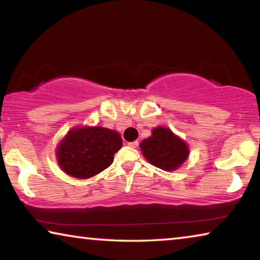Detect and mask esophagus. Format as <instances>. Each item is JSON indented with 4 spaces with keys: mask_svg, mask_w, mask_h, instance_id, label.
I'll return each mask as SVG.
<instances>
[{
    "mask_svg": "<svg viewBox=\"0 0 260 260\" xmlns=\"http://www.w3.org/2000/svg\"><path fill=\"white\" fill-rule=\"evenodd\" d=\"M127 144H128L131 148H136L139 146V142H138V141H133V142H128Z\"/></svg>",
    "mask_w": 260,
    "mask_h": 260,
    "instance_id": "esophagus-1",
    "label": "esophagus"
}]
</instances>
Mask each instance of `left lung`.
<instances>
[{"instance_id": "obj_1", "label": "left lung", "mask_w": 260, "mask_h": 260, "mask_svg": "<svg viewBox=\"0 0 260 260\" xmlns=\"http://www.w3.org/2000/svg\"><path fill=\"white\" fill-rule=\"evenodd\" d=\"M140 148L151 165L164 171L177 170L189 156V148L186 142L166 127L153 128L152 135L143 140Z\"/></svg>"}]
</instances>
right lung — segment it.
<instances>
[{
	"mask_svg": "<svg viewBox=\"0 0 260 260\" xmlns=\"http://www.w3.org/2000/svg\"><path fill=\"white\" fill-rule=\"evenodd\" d=\"M121 146L116 131L99 126L78 127L70 131L57 147V161L67 174L88 179L108 169Z\"/></svg>",
	"mask_w": 260,
	"mask_h": 260,
	"instance_id": "right-lung-1",
	"label": "right lung"
}]
</instances>
